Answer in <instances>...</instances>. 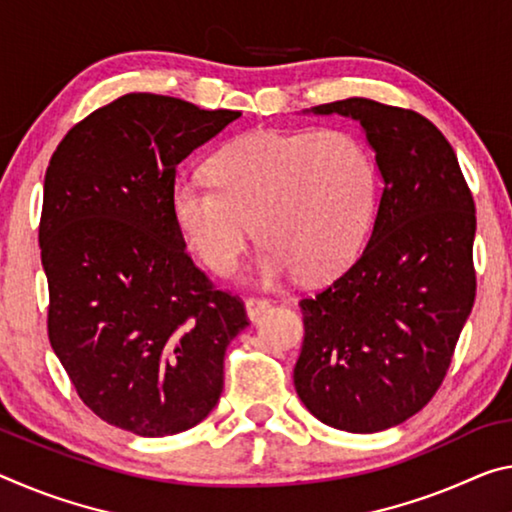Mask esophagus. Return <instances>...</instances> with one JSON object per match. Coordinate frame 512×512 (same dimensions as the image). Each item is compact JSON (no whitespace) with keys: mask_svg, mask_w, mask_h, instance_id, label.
Instances as JSON below:
<instances>
[{"mask_svg":"<svg viewBox=\"0 0 512 512\" xmlns=\"http://www.w3.org/2000/svg\"><path fill=\"white\" fill-rule=\"evenodd\" d=\"M273 305L271 298H264V296H248L246 298V312H248V319H257L259 314H264L269 307Z\"/></svg>","mask_w":512,"mask_h":512,"instance_id":"34e87169","label":"esophagus"}]
</instances>
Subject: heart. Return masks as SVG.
Returning <instances> with one entry per match:
<instances>
[{
	"label": "heart",
	"instance_id": "heart-1",
	"mask_svg": "<svg viewBox=\"0 0 512 512\" xmlns=\"http://www.w3.org/2000/svg\"><path fill=\"white\" fill-rule=\"evenodd\" d=\"M376 202L369 150L337 127L246 134L214 154L209 177H180L173 186L177 223L216 275L234 269L255 221L264 280L344 271L364 248Z\"/></svg>",
	"mask_w": 512,
	"mask_h": 512
}]
</instances>
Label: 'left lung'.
<instances>
[{"label":"left lung","instance_id":"left-lung-1","mask_svg":"<svg viewBox=\"0 0 512 512\" xmlns=\"http://www.w3.org/2000/svg\"><path fill=\"white\" fill-rule=\"evenodd\" d=\"M314 113L360 120L385 186L362 255L300 298L294 385L323 424L378 433L417 415L451 367L476 298V207L451 143L421 113L367 97Z\"/></svg>","mask_w":512,"mask_h":512}]
</instances>
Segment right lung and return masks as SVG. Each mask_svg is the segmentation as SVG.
Instances as JSON below:
<instances>
[{"instance_id":"1","label":"right lung","mask_w":512,"mask_h":512,"mask_svg":"<svg viewBox=\"0 0 512 512\" xmlns=\"http://www.w3.org/2000/svg\"><path fill=\"white\" fill-rule=\"evenodd\" d=\"M239 116L127 93L79 120L47 166V337L86 408L123 431L200 424L250 323L243 300L193 264L173 212L177 164Z\"/></svg>"}]
</instances>
